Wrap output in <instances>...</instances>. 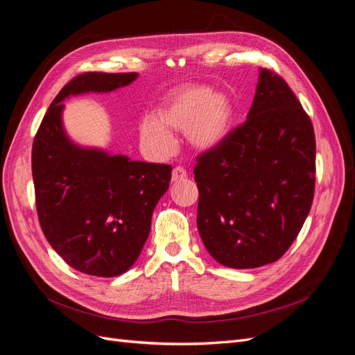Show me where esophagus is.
Listing matches in <instances>:
<instances>
[{
    "mask_svg": "<svg viewBox=\"0 0 355 355\" xmlns=\"http://www.w3.org/2000/svg\"><path fill=\"white\" fill-rule=\"evenodd\" d=\"M185 178H188L187 170L184 167H175L173 168V173H171V180L173 182H179V180H184Z\"/></svg>",
    "mask_w": 355,
    "mask_h": 355,
    "instance_id": "34e87169",
    "label": "esophagus"
}]
</instances>
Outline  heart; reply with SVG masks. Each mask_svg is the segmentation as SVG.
<instances>
[{"mask_svg": "<svg viewBox=\"0 0 355 355\" xmlns=\"http://www.w3.org/2000/svg\"><path fill=\"white\" fill-rule=\"evenodd\" d=\"M234 105L227 94L214 93L209 85H185L164 102L158 118L148 115L139 125L142 142L158 154L175 148L170 128L187 130V139L197 151L207 153L220 146L232 130Z\"/></svg>", "mask_w": 355, "mask_h": 355, "instance_id": "b5f03b06", "label": "heart"}]
</instances>
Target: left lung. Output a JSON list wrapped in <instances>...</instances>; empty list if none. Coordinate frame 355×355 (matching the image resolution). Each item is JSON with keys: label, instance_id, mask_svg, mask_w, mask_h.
<instances>
[{"label": "left lung", "instance_id": "obj_1", "mask_svg": "<svg viewBox=\"0 0 355 355\" xmlns=\"http://www.w3.org/2000/svg\"><path fill=\"white\" fill-rule=\"evenodd\" d=\"M197 227L216 262L249 270L280 259L314 198L315 137L287 83L261 69L244 124L198 157Z\"/></svg>", "mask_w": 355, "mask_h": 355}]
</instances>
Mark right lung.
I'll return each mask as SVG.
<instances>
[{
    "label": "right lung",
    "instance_id": "add662e5",
    "mask_svg": "<svg viewBox=\"0 0 355 355\" xmlns=\"http://www.w3.org/2000/svg\"><path fill=\"white\" fill-rule=\"evenodd\" d=\"M137 77L136 72L75 77L51 102L32 146L41 230L63 261L89 275H121L137 261L153 211L168 189L171 166L75 144L63 125V101L110 93Z\"/></svg>",
    "mask_w": 355,
    "mask_h": 355
}]
</instances>
